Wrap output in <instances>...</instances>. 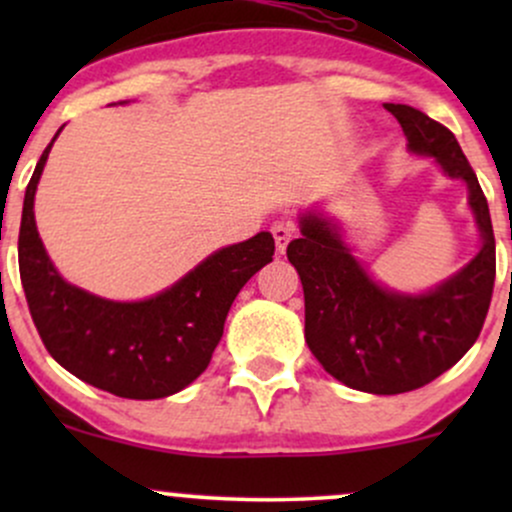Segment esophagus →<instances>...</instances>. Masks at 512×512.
<instances>
[{"mask_svg":"<svg viewBox=\"0 0 512 512\" xmlns=\"http://www.w3.org/2000/svg\"><path fill=\"white\" fill-rule=\"evenodd\" d=\"M272 236L276 240V250L284 252L286 245H289V240L296 236V223L291 219H279L272 223Z\"/></svg>","mask_w":512,"mask_h":512,"instance_id":"esophagus-1","label":"esophagus"}]
</instances>
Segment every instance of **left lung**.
<instances>
[{
    "instance_id": "left-lung-1",
    "label": "left lung",
    "mask_w": 512,
    "mask_h": 512,
    "mask_svg": "<svg viewBox=\"0 0 512 512\" xmlns=\"http://www.w3.org/2000/svg\"><path fill=\"white\" fill-rule=\"evenodd\" d=\"M407 134L411 154L433 156L445 175L467 182L481 250L433 291L397 293L370 279L320 214L301 216V238L286 255L305 296V342L339 383L370 395L419 390L455 366L477 342L496 281V238L489 204L455 134L421 110L385 103Z\"/></svg>"
}]
</instances>
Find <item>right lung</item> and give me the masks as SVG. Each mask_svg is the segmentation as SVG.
I'll list each match as a JSON object with an SVG mask.
<instances>
[{
	"label": "right lung",
	"instance_id": "obj_1",
	"mask_svg": "<svg viewBox=\"0 0 512 512\" xmlns=\"http://www.w3.org/2000/svg\"><path fill=\"white\" fill-rule=\"evenodd\" d=\"M52 142L26 187L19 231V272L35 330L62 368L98 390L125 399L175 395L207 370L238 291L272 262V233L216 250L154 298L105 301L62 279L35 228L33 197Z\"/></svg>",
	"mask_w": 512,
	"mask_h": 512
}]
</instances>
